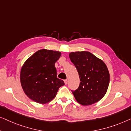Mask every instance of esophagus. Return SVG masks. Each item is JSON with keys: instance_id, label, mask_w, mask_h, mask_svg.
Returning <instances> with one entry per match:
<instances>
[{"instance_id": "34e87169", "label": "esophagus", "mask_w": 131, "mask_h": 131, "mask_svg": "<svg viewBox=\"0 0 131 131\" xmlns=\"http://www.w3.org/2000/svg\"><path fill=\"white\" fill-rule=\"evenodd\" d=\"M64 82H65V84L66 85L68 84V80H64Z\"/></svg>"}]
</instances>
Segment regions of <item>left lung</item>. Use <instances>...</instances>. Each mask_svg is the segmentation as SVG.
I'll return each instance as SVG.
<instances>
[{
    "label": "left lung",
    "mask_w": 131,
    "mask_h": 131,
    "mask_svg": "<svg viewBox=\"0 0 131 131\" xmlns=\"http://www.w3.org/2000/svg\"><path fill=\"white\" fill-rule=\"evenodd\" d=\"M69 58L80 80L78 88L71 90L76 100L84 106L99 102L104 96L109 84L110 75L106 64L89 51L71 52Z\"/></svg>",
    "instance_id": "8db88e82"
}]
</instances>
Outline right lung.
Listing matches in <instances>:
<instances>
[{
  "mask_svg": "<svg viewBox=\"0 0 131 131\" xmlns=\"http://www.w3.org/2000/svg\"><path fill=\"white\" fill-rule=\"evenodd\" d=\"M61 56L60 51L42 49L36 51L21 68L20 80L27 96L37 103L45 104L56 97L63 81L57 78L55 63Z\"/></svg>",
  "mask_w": 131,
  "mask_h": 131,
  "instance_id": "1",
  "label": "right lung"
}]
</instances>
